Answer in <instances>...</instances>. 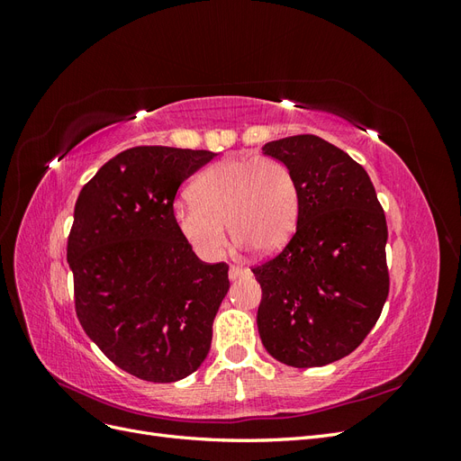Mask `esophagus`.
<instances>
[{
    "label": "esophagus",
    "instance_id": "34e87169",
    "mask_svg": "<svg viewBox=\"0 0 461 461\" xmlns=\"http://www.w3.org/2000/svg\"><path fill=\"white\" fill-rule=\"evenodd\" d=\"M248 275H249V271L240 267V265H230V269H229V278H230V281H236V278L248 276Z\"/></svg>",
    "mask_w": 461,
    "mask_h": 461
}]
</instances>
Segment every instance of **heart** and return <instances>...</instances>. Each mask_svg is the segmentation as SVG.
<instances>
[{"mask_svg": "<svg viewBox=\"0 0 461 461\" xmlns=\"http://www.w3.org/2000/svg\"><path fill=\"white\" fill-rule=\"evenodd\" d=\"M190 198L175 203L173 222L205 259L225 248V222L234 242L269 256L288 242L300 215L296 176L275 158H227L207 167L192 183Z\"/></svg>", "mask_w": 461, "mask_h": 461, "instance_id": "heart-1", "label": "heart"}]
</instances>
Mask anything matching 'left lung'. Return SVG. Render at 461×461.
<instances>
[{"instance_id":"8db88e82","label":"left lung","mask_w":461,"mask_h":461,"mask_svg":"<svg viewBox=\"0 0 461 461\" xmlns=\"http://www.w3.org/2000/svg\"><path fill=\"white\" fill-rule=\"evenodd\" d=\"M300 188L296 230L252 269L261 285L258 329L290 367L332 364L364 342L388 296L386 219L367 171L313 134L267 142Z\"/></svg>"}]
</instances>
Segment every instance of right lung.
<instances>
[{
	"label": "right lung",
	"instance_id": "add662e5",
	"mask_svg": "<svg viewBox=\"0 0 461 461\" xmlns=\"http://www.w3.org/2000/svg\"><path fill=\"white\" fill-rule=\"evenodd\" d=\"M217 153L138 146L80 190L67 244L82 329L117 367L149 383L196 371L229 292V265L203 263L178 234V186Z\"/></svg>",
	"mask_w": 461,
	"mask_h": 461
}]
</instances>
